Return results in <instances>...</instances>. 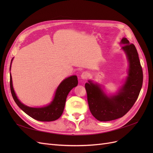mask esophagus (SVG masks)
Wrapping results in <instances>:
<instances>
[{"instance_id": "1", "label": "esophagus", "mask_w": 153, "mask_h": 153, "mask_svg": "<svg viewBox=\"0 0 153 153\" xmlns=\"http://www.w3.org/2000/svg\"><path fill=\"white\" fill-rule=\"evenodd\" d=\"M89 73L87 71H84L82 73L81 78H82V79H87V78L89 77Z\"/></svg>"}]
</instances>
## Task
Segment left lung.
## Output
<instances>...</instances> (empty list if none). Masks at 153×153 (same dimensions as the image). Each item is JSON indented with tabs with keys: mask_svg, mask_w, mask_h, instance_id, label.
<instances>
[{
	"mask_svg": "<svg viewBox=\"0 0 153 153\" xmlns=\"http://www.w3.org/2000/svg\"><path fill=\"white\" fill-rule=\"evenodd\" d=\"M122 49L129 62L128 75L116 95L108 97L98 85L89 81L85 85L87 101L92 115L100 121H110L121 118L131 108L140 94L143 72L135 45L126 38L121 40Z\"/></svg>",
	"mask_w": 153,
	"mask_h": 153,
	"instance_id": "obj_1",
	"label": "left lung"
}]
</instances>
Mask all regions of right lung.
Returning <instances> with one entry per match:
<instances>
[{
  "label": "right lung",
  "instance_id": "add662e5",
  "mask_svg": "<svg viewBox=\"0 0 153 153\" xmlns=\"http://www.w3.org/2000/svg\"><path fill=\"white\" fill-rule=\"evenodd\" d=\"M12 61L13 59L11 62ZM77 85L78 79L76 75L66 78L58 86L53 100L50 104L41 108H32L22 103L18 99L13 89L11 75L10 76V89L15 103L25 114L39 121H53L61 117L65 106L68 93L73 87H76Z\"/></svg>",
  "mask_w": 153,
  "mask_h": 153
}]
</instances>
